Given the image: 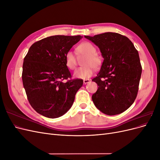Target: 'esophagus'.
I'll return each mask as SVG.
<instances>
[{
	"label": "esophagus",
	"instance_id": "34e87169",
	"mask_svg": "<svg viewBox=\"0 0 160 160\" xmlns=\"http://www.w3.org/2000/svg\"><path fill=\"white\" fill-rule=\"evenodd\" d=\"M91 81V80L90 79H84L83 80V83L85 85V84H87V83H89V82Z\"/></svg>",
	"mask_w": 160,
	"mask_h": 160
}]
</instances>
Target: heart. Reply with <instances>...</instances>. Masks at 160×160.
<instances>
[{
    "instance_id": "obj_1",
    "label": "heart",
    "mask_w": 160,
    "mask_h": 160,
    "mask_svg": "<svg viewBox=\"0 0 160 160\" xmlns=\"http://www.w3.org/2000/svg\"><path fill=\"white\" fill-rule=\"evenodd\" d=\"M77 51L81 55L85 56L83 60V67L77 69L74 75L77 78L88 79L93 75L94 68L98 69L101 66V60L96 54L97 49L89 42H83L77 47ZM65 64L70 70H75L77 67V59L74 53L69 51L65 55Z\"/></svg>"
}]
</instances>
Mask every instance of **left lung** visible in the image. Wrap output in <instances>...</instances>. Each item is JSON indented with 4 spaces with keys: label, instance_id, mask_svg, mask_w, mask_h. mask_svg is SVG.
<instances>
[{
    "label": "left lung",
    "instance_id": "left-lung-1",
    "mask_svg": "<svg viewBox=\"0 0 160 160\" xmlns=\"http://www.w3.org/2000/svg\"><path fill=\"white\" fill-rule=\"evenodd\" d=\"M85 37L98 46L104 59L98 76L92 79L99 86L92 100L106 115L122 113L138 95L142 71L138 51L127 37L119 33Z\"/></svg>",
    "mask_w": 160,
    "mask_h": 160
}]
</instances>
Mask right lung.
Instances as JSON below:
<instances>
[{
    "label": "right lung",
    "instance_id": "1",
    "mask_svg": "<svg viewBox=\"0 0 160 160\" xmlns=\"http://www.w3.org/2000/svg\"><path fill=\"white\" fill-rule=\"evenodd\" d=\"M81 38L55 35L42 38L33 43L24 58L22 79L27 99L31 107L45 117L64 115L83 85L82 79H71L65 64L66 53Z\"/></svg>",
    "mask_w": 160,
    "mask_h": 160
}]
</instances>
